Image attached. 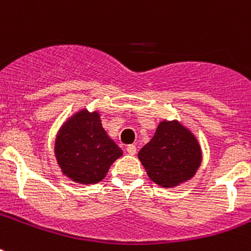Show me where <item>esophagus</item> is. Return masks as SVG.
<instances>
[{"mask_svg":"<svg viewBox=\"0 0 251 251\" xmlns=\"http://www.w3.org/2000/svg\"><path fill=\"white\" fill-rule=\"evenodd\" d=\"M126 151H127L129 155H135V153H137V147L134 145H129L126 147Z\"/></svg>","mask_w":251,"mask_h":251,"instance_id":"obj_1","label":"esophagus"}]
</instances>
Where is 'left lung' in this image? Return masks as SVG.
<instances>
[{"mask_svg":"<svg viewBox=\"0 0 251 251\" xmlns=\"http://www.w3.org/2000/svg\"><path fill=\"white\" fill-rule=\"evenodd\" d=\"M138 157L153 182L172 187L195 175L202 153L198 141L186 127L178 121H163Z\"/></svg>","mask_w":251,"mask_h":251,"instance_id":"obj_1","label":"left lung"}]
</instances>
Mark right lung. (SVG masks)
Returning <instances> with one entry per match:
<instances>
[{
  "label": "right lung",
  "instance_id": "1",
  "mask_svg": "<svg viewBox=\"0 0 251 251\" xmlns=\"http://www.w3.org/2000/svg\"><path fill=\"white\" fill-rule=\"evenodd\" d=\"M57 163L69 178L79 183L100 182L122 150L106 135L98 112L74 114L57 135Z\"/></svg>",
  "mask_w": 251,
  "mask_h": 251
}]
</instances>
